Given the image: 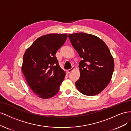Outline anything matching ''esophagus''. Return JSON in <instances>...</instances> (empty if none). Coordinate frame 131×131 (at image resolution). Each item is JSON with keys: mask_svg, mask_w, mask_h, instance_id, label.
Masks as SVG:
<instances>
[{"mask_svg": "<svg viewBox=\"0 0 131 131\" xmlns=\"http://www.w3.org/2000/svg\"><path fill=\"white\" fill-rule=\"evenodd\" d=\"M74 70V68H73V67H72V68L71 69L66 70V72H67V73H71V72H72Z\"/></svg>", "mask_w": 131, "mask_h": 131, "instance_id": "1", "label": "esophagus"}]
</instances>
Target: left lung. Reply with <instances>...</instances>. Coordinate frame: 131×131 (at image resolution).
I'll return each mask as SVG.
<instances>
[{
  "instance_id": "obj_1",
  "label": "left lung",
  "mask_w": 131,
  "mask_h": 131,
  "mask_svg": "<svg viewBox=\"0 0 131 131\" xmlns=\"http://www.w3.org/2000/svg\"><path fill=\"white\" fill-rule=\"evenodd\" d=\"M69 38L81 58L80 77L77 89L88 96L99 94L109 84L114 70V60L103 40L85 33L69 34Z\"/></svg>"
}]
</instances>
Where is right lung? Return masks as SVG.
<instances>
[{
  "mask_svg": "<svg viewBox=\"0 0 131 131\" xmlns=\"http://www.w3.org/2000/svg\"><path fill=\"white\" fill-rule=\"evenodd\" d=\"M67 38L66 33L43 35L25 52L21 70L29 87L39 98L49 99L59 92L66 73L55 54Z\"/></svg>",
  "mask_w": 131,
  "mask_h": 131,
  "instance_id": "obj_1",
  "label": "right lung"
}]
</instances>
